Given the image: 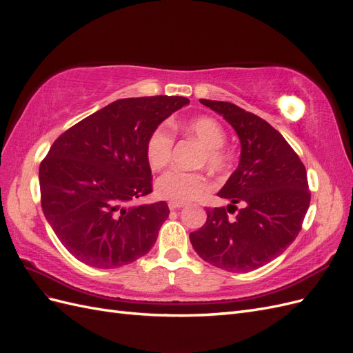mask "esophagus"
I'll return each mask as SVG.
<instances>
[{
	"label": "esophagus",
	"instance_id": "1",
	"mask_svg": "<svg viewBox=\"0 0 353 353\" xmlns=\"http://www.w3.org/2000/svg\"><path fill=\"white\" fill-rule=\"evenodd\" d=\"M184 203H179V201H169V209L170 210H176L179 208H183Z\"/></svg>",
	"mask_w": 353,
	"mask_h": 353
}]
</instances>
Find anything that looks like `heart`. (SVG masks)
<instances>
[{
  "label": "heart",
  "mask_w": 353,
  "mask_h": 353,
  "mask_svg": "<svg viewBox=\"0 0 353 353\" xmlns=\"http://www.w3.org/2000/svg\"><path fill=\"white\" fill-rule=\"evenodd\" d=\"M175 130L184 131L194 137L203 145L199 165L206 166L212 172H225L231 163V154L225 148L227 132L213 117L200 116L188 122L172 123ZM174 134L169 125L156 126L147 138L145 156L148 163L156 170L165 168L172 156ZM210 188L209 179L200 172H185L181 169H169L156 181V193L159 197L170 201L187 203L205 196Z\"/></svg>",
  "instance_id": "1"
}]
</instances>
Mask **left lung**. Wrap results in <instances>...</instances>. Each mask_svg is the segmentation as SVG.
<instances>
[{"instance_id": "obj_1", "label": "left lung", "mask_w": 353, "mask_h": 353, "mask_svg": "<svg viewBox=\"0 0 353 353\" xmlns=\"http://www.w3.org/2000/svg\"><path fill=\"white\" fill-rule=\"evenodd\" d=\"M222 114L240 143L239 168L218 193L227 208L206 209L208 219L190 232L203 261L230 272L258 270L297 237L311 201L306 169L284 137L262 117L228 101L200 100ZM236 212L231 219L229 215Z\"/></svg>"}]
</instances>
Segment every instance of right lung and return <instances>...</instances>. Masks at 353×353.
<instances>
[{"label": "right lung", "instance_id": "right-lung-1", "mask_svg": "<svg viewBox=\"0 0 353 353\" xmlns=\"http://www.w3.org/2000/svg\"><path fill=\"white\" fill-rule=\"evenodd\" d=\"M188 103L168 95L116 100L52 143L39 165L41 206L78 261L110 270L150 252L169 208L135 205L153 191L147 138Z\"/></svg>", "mask_w": 353, "mask_h": 353}]
</instances>
